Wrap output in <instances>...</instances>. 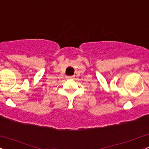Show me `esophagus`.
<instances>
[{"label": "esophagus", "instance_id": "1", "mask_svg": "<svg viewBox=\"0 0 149 149\" xmlns=\"http://www.w3.org/2000/svg\"><path fill=\"white\" fill-rule=\"evenodd\" d=\"M74 78V76H67V78L69 79H72V78Z\"/></svg>", "mask_w": 149, "mask_h": 149}]
</instances>
